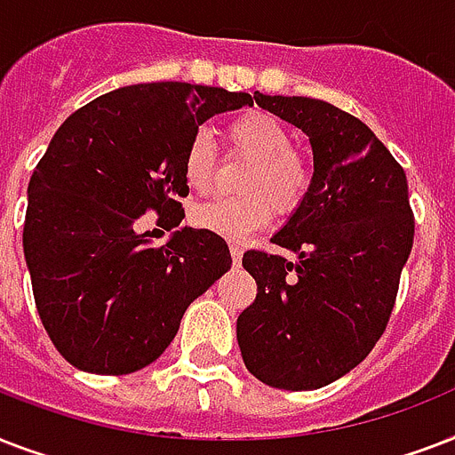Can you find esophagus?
Masks as SVG:
<instances>
[{
	"label": "esophagus",
	"instance_id": "obj_1",
	"mask_svg": "<svg viewBox=\"0 0 455 455\" xmlns=\"http://www.w3.org/2000/svg\"><path fill=\"white\" fill-rule=\"evenodd\" d=\"M228 250H231V259H234V264L238 267L243 259V245L241 243H231V245H228Z\"/></svg>",
	"mask_w": 455,
	"mask_h": 455
}]
</instances>
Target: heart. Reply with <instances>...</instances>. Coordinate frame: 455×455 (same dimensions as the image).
<instances>
[{
	"mask_svg": "<svg viewBox=\"0 0 455 455\" xmlns=\"http://www.w3.org/2000/svg\"><path fill=\"white\" fill-rule=\"evenodd\" d=\"M228 148L252 157L243 191L245 198H214L193 207V224L203 231L243 241L274 220V207L288 214L302 205L311 186V163L302 151L292 148L295 137L288 124L264 110H250L227 124ZM217 146L205 130L188 139L181 156V172L193 191L205 193L217 177Z\"/></svg>",
	"mask_w": 455,
	"mask_h": 455,
	"instance_id": "1",
	"label": "heart"
}]
</instances>
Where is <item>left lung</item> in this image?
Instances as JSON below:
<instances>
[{
	"instance_id": "1",
	"label": "left lung",
	"mask_w": 455,
	"mask_h": 455,
	"mask_svg": "<svg viewBox=\"0 0 455 455\" xmlns=\"http://www.w3.org/2000/svg\"><path fill=\"white\" fill-rule=\"evenodd\" d=\"M255 101L309 137L314 177L271 238L292 259L267 250L243 255L257 298L235 335L255 378L318 389L359 366L387 328L416 231L409 184L380 139L338 106L259 92Z\"/></svg>"
}]
</instances>
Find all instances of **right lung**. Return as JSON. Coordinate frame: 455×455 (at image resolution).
I'll return each instance as SVG.
<instances>
[{"label": "right lung", "mask_w": 455, "mask_h": 455, "mask_svg": "<svg viewBox=\"0 0 455 455\" xmlns=\"http://www.w3.org/2000/svg\"><path fill=\"white\" fill-rule=\"evenodd\" d=\"M252 106L245 92L188 82L132 84L75 110L32 172L25 262L39 318L80 371L124 375L167 349L193 299L231 269L221 235L179 228L151 245L148 210L170 228L188 196L181 156L207 117Z\"/></svg>", "instance_id": "1"}]
</instances>
